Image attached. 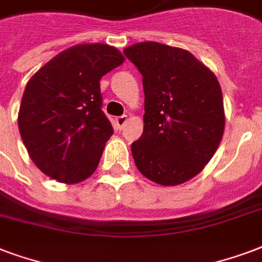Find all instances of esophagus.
<instances>
[{"mask_svg":"<svg viewBox=\"0 0 262 262\" xmlns=\"http://www.w3.org/2000/svg\"><path fill=\"white\" fill-rule=\"evenodd\" d=\"M127 120H128V117H127V116L125 115H123V116H119V117H116V127H117V128L119 129H121L124 127V124L127 123Z\"/></svg>","mask_w":262,"mask_h":262,"instance_id":"obj_1","label":"esophagus"}]
</instances>
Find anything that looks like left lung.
I'll use <instances>...</instances> for the list:
<instances>
[{
    "instance_id": "obj_1",
    "label": "left lung",
    "mask_w": 262,
    "mask_h": 262,
    "mask_svg": "<svg viewBox=\"0 0 262 262\" xmlns=\"http://www.w3.org/2000/svg\"><path fill=\"white\" fill-rule=\"evenodd\" d=\"M142 74L143 133L131 145L147 180L184 184L203 170L221 142L225 116L214 73L185 49L139 42L124 49Z\"/></svg>"
}]
</instances>
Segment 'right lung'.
<instances>
[{"instance_id": "right-lung-1", "label": "right lung", "mask_w": 262, "mask_h": 262, "mask_svg": "<svg viewBox=\"0 0 262 262\" xmlns=\"http://www.w3.org/2000/svg\"><path fill=\"white\" fill-rule=\"evenodd\" d=\"M124 62L115 47L66 49L29 80L19 109V131L44 174L77 184L94 174L113 127L102 110V76Z\"/></svg>"}]
</instances>
